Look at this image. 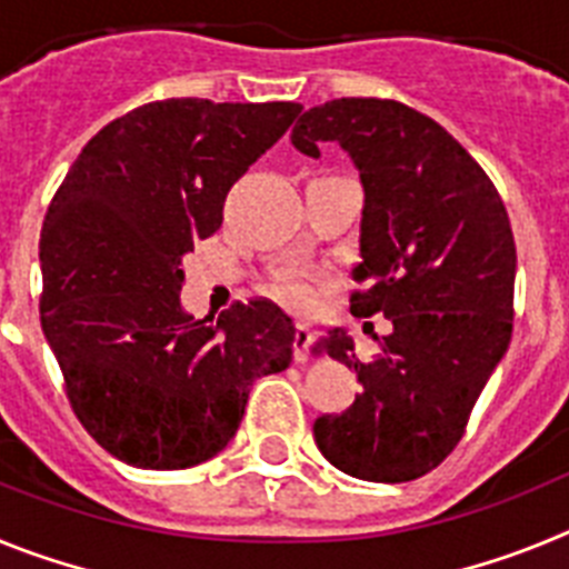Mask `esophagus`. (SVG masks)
<instances>
[{"label":"esophagus","instance_id":"esophagus-1","mask_svg":"<svg viewBox=\"0 0 569 569\" xmlns=\"http://www.w3.org/2000/svg\"><path fill=\"white\" fill-rule=\"evenodd\" d=\"M310 345H313V330L308 325H296V336H293V359L299 365L310 359Z\"/></svg>","mask_w":569,"mask_h":569}]
</instances>
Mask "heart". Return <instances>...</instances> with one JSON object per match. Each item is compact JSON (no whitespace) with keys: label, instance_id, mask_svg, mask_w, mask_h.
Masks as SVG:
<instances>
[{"label":"heart","instance_id":"1","mask_svg":"<svg viewBox=\"0 0 569 569\" xmlns=\"http://www.w3.org/2000/svg\"><path fill=\"white\" fill-rule=\"evenodd\" d=\"M273 293L279 296L284 305H290V308L296 310H308L316 301L313 284H310L301 273H296V270H284V273L276 276Z\"/></svg>","mask_w":569,"mask_h":569}]
</instances>
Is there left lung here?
I'll list each match as a JSON object with an SVG mask.
<instances>
[{
	"label": "left lung",
	"instance_id": "1",
	"mask_svg": "<svg viewBox=\"0 0 569 569\" xmlns=\"http://www.w3.org/2000/svg\"><path fill=\"white\" fill-rule=\"evenodd\" d=\"M290 142L350 153L365 188L350 296L353 316L393 330L361 361L341 328L321 350L356 370L361 393L316 419L321 456L365 481H413L465 436L472 405L512 336L516 241L499 190L439 122L393 99H333L296 122Z\"/></svg>",
	"mask_w": 569,
	"mask_h": 569
}]
</instances>
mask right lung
I'll return each instance as SVG.
<instances>
[{
  "mask_svg": "<svg viewBox=\"0 0 569 569\" xmlns=\"http://www.w3.org/2000/svg\"><path fill=\"white\" fill-rule=\"evenodd\" d=\"M299 113L296 102L142 104L84 144L44 213V339L77 419L124 465L213 459L253 381L293 359V321L273 301L193 321L179 290L193 239L219 230L228 190Z\"/></svg>",
  "mask_w": 569,
  "mask_h": 569,
  "instance_id": "right-lung-1",
  "label": "right lung"
}]
</instances>
